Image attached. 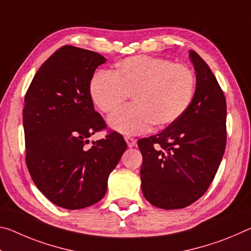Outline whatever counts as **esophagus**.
Masks as SVG:
<instances>
[{"instance_id":"esophagus-1","label":"esophagus","mask_w":251,"mask_h":251,"mask_svg":"<svg viewBox=\"0 0 251 251\" xmlns=\"http://www.w3.org/2000/svg\"><path fill=\"white\" fill-rule=\"evenodd\" d=\"M125 141L127 143V145H128V147H133L135 146V144H136V140L130 136H125Z\"/></svg>"}]
</instances>
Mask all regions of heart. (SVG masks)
Returning a JSON list of instances; mask_svg holds the SVG:
<instances>
[{"instance_id": "1", "label": "heart", "mask_w": 251, "mask_h": 251, "mask_svg": "<svg viewBox=\"0 0 251 251\" xmlns=\"http://www.w3.org/2000/svg\"><path fill=\"white\" fill-rule=\"evenodd\" d=\"M196 78L182 63L168 59L135 55L118 63L114 73L96 74L91 79V100L102 113L118 108L129 95L134 104L115 111L109 125L123 134H141L176 122L192 101Z\"/></svg>"}]
</instances>
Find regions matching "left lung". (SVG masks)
<instances>
[{
  "label": "left lung",
  "mask_w": 251,
  "mask_h": 251,
  "mask_svg": "<svg viewBox=\"0 0 251 251\" xmlns=\"http://www.w3.org/2000/svg\"><path fill=\"white\" fill-rule=\"evenodd\" d=\"M197 87L189 108L162 133L137 142L143 156L142 191L154 206L185 208L211 184L224 156L226 104L206 62L190 50Z\"/></svg>",
  "instance_id": "1"
}]
</instances>
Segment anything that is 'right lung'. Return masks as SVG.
<instances>
[{
  "label": "right lung",
  "mask_w": 251,
  "mask_h": 251,
  "mask_svg": "<svg viewBox=\"0 0 251 251\" xmlns=\"http://www.w3.org/2000/svg\"><path fill=\"white\" fill-rule=\"evenodd\" d=\"M106 61L94 51L63 46L40 67L25 97L27 170L43 196L68 210L104 198L127 147L117 132L86 146L106 127L89 93L95 70Z\"/></svg>",
  "instance_id": "add662e5"
}]
</instances>
